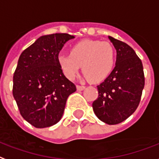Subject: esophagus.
<instances>
[{"label": "esophagus", "mask_w": 159, "mask_h": 159, "mask_svg": "<svg viewBox=\"0 0 159 159\" xmlns=\"http://www.w3.org/2000/svg\"><path fill=\"white\" fill-rule=\"evenodd\" d=\"M76 88H77V89H78V90H83V89H85V86L77 85L76 86Z\"/></svg>", "instance_id": "esophagus-1"}]
</instances>
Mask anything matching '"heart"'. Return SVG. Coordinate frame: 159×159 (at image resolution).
I'll list each match as a JSON object with an SVG mask.
<instances>
[{
	"label": "heart",
	"mask_w": 159,
	"mask_h": 159,
	"mask_svg": "<svg viewBox=\"0 0 159 159\" xmlns=\"http://www.w3.org/2000/svg\"><path fill=\"white\" fill-rule=\"evenodd\" d=\"M57 61L64 75L74 80L83 66L86 79L101 82L110 75L115 63L114 49L110 43L83 40L71 46L70 54L63 53Z\"/></svg>",
	"instance_id": "b5f03b06"
}]
</instances>
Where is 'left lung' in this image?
Returning a JSON list of instances; mask_svg holds the SVG:
<instances>
[{"mask_svg": "<svg viewBox=\"0 0 159 159\" xmlns=\"http://www.w3.org/2000/svg\"><path fill=\"white\" fill-rule=\"evenodd\" d=\"M117 52L115 67L97 86L99 96L93 102L94 114L108 124L128 119L139 104L144 87L142 61L126 43L109 36Z\"/></svg>", "mask_w": 159, "mask_h": 159, "instance_id": "obj_1", "label": "left lung"}]
</instances>
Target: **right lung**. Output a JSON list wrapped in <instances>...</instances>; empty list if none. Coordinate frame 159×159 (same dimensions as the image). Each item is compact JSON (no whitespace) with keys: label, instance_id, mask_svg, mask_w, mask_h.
Wrapping results in <instances>:
<instances>
[{"label":"right lung","instance_id":"obj_1","mask_svg":"<svg viewBox=\"0 0 159 159\" xmlns=\"http://www.w3.org/2000/svg\"><path fill=\"white\" fill-rule=\"evenodd\" d=\"M73 38L66 33L43 35L20 55L12 93L21 116L35 128L57 124L69 95L76 91L57 61L64 45Z\"/></svg>","mask_w":159,"mask_h":159}]
</instances>
